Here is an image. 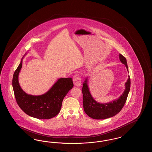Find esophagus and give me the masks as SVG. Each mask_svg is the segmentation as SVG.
Wrapping results in <instances>:
<instances>
[{
  "mask_svg": "<svg viewBox=\"0 0 152 152\" xmlns=\"http://www.w3.org/2000/svg\"><path fill=\"white\" fill-rule=\"evenodd\" d=\"M73 81L74 85L76 86H80L81 85V80L80 77L79 75L74 76L73 78Z\"/></svg>",
  "mask_w": 152,
  "mask_h": 152,
  "instance_id": "obj_1",
  "label": "esophagus"
}]
</instances>
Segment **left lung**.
<instances>
[{
    "instance_id": "obj_1",
    "label": "left lung",
    "mask_w": 152,
    "mask_h": 152,
    "mask_svg": "<svg viewBox=\"0 0 152 152\" xmlns=\"http://www.w3.org/2000/svg\"><path fill=\"white\" fill-rule=\"evenodd\" d=\"M120 60L127 69V64L125 57L120 54ZM125 89L120 96L107 103H100L93 98L89 91L88 79L85 80L82 88L83 94V107L85 112L90 117L96 120H104L116 115L120 112L125 104L127 96L130 90V78L129 76L126 82Z\"/></svg>"
}]
</instances>
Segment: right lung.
Instances as JSON below:
<instances>
[{"mask_svg": "<svg viewBox=\"0 0 152 152\" xmlns=\"http://www.w3.org/2000/svg\"><path fill=\"white\" fill-rule=\"evenodd\" d=\"M13 74L12 86L16 102L27 115L37 119H50L57 115L62 101L73 86L71 78H60L47 92L40 95L27 94L18 82V75L22 66V59Z\"/></svg>", "mask_w": 152, "mask_h": 152, "instance_id": "add662e5", "label": "right lung"}]
</instances>
